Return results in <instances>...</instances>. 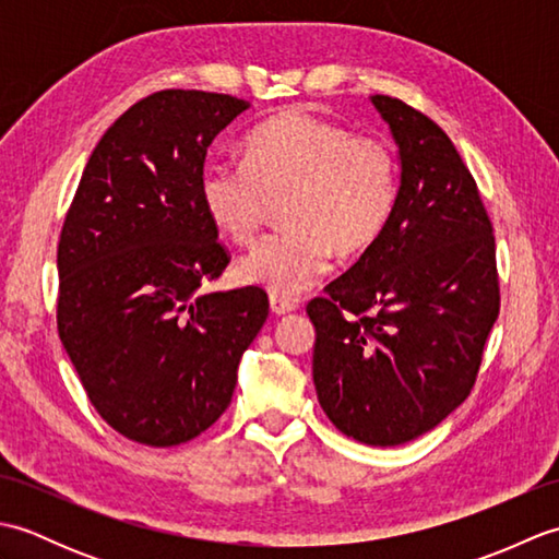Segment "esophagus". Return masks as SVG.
<instances>
[{
  "label": "esophagus",
  "instance_id": "esophagus-1",
  "mask_svg": "<svg viewBox=\"0 0 559 559\" xmlns=\"http://www.w3.org/2000/svg\"><path fill=\"white\" fill-rule=\"evenodd\" d=\"M269 305H271V312L278 314V317H281V314H290V312L298 310V305H295V302L288 300V298H281V295H271Z\"/></svg>",
  "mask_w": 559,
  "mask_h": 559
}]
</instances>
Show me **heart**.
Masks as SVG:
<instances>
[{
    "label": "heart",
    "mask_w": 559,
    "mask_h": 559,
    "mask_svg": "<svg viewBox=\"0 0 559 559\" xmlns=\"http://www.w3.org/2000/svg\"><path fill=\"white\" fill-rule=\"evenodd\" d=\"M242 163L209 165L201 206L223 237L249 245L269 199L286 194V230L269 235L237 264L245 283L273 295H298L324 276L334 252L372 247L396 204V158L382 139L300 108L283 110L245 139Z\"/></svg>",
    "instance_id": "1"
}]
</instances>
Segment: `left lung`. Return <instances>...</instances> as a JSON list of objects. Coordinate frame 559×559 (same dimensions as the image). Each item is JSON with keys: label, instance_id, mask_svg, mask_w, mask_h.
I'll use <instances>...</instances> for the list:
<instances>
[{"label": "left lung", "instance_id": "left-lung-1", "mask_svg": "<svg viewBox=\"0 0 559 559\" xmlns=\"http://www.w3.org/2000/svg\"><path fill=\"white\" fill-rule=\"evenodd\" d=\"M399 146L382 235L307 305L317 399L343 435L396 447L430 432L476 384L500 314L495 235L476 180L430 117L372 96Z\"/></svg>", "mask_w": 559, "mask_h": 559}]
</instances>
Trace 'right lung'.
I'll list each match as a JSON object with an SVG mask.
<instances>
[{
    "mask_svg": "<svg viewBox=\"0 0 559 559\" xmlns=\"http://www.w3.org/2000/svg\"><path fill=\"white\" fill-rule=\"evenodd\" d=\"M247 100L158 91L93 148L57 247V331L112 430L189 442L230 406L237 365L264 326L261 288L204 293L228 266L204 206L211 141Z\"/></svg>",
    "mask_w": 559,
    "mask_h": 559,
    "instance_id": "obj_1",
    "label": "right lung"
}]
</instances>
